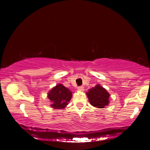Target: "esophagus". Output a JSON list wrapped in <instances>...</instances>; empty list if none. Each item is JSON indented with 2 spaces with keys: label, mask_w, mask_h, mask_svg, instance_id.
<instances>
[{
  "label": "esophagus",
  "mask_w": 150,
  "mask_h": 150,
  "mask_svg": "<svg viewBox=\"0 0 150 150\" xmlns=\"http://www.w3.org/2000/svg\"><path fill=\"white\" fill-rule=\"evenodd\" d=\"M83 88H84V87H83V86H80V87H79L77 88V89H78L79 91H83Z\"/></svg>",
  "instance_id": "34e87169"
}]
</instances>
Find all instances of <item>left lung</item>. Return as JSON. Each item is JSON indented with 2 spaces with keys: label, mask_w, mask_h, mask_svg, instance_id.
Returning a JSON list of instances; mask_svg holds the SVG:
<instances>
[{
  "label": "left lung",
  "mask_w": 150,
  "mask_h": 150,
  "mask_svg": "<svg viewBox=\"0 0 150 150\" xmlns=\"http://www.w3.org/2000/svg\"><path fill=\"white\" fill-rule=\"evenodd\" d=\"M90 104L95 107L103 108L109 104L110 94L100 85H96L87 93Z\"/></svg>",
  "instance_id": "left-lung-1"
}]
</instances>
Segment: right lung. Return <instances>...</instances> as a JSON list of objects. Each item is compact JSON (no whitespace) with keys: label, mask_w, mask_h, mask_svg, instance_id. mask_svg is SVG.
I'll list each match as a JSON object with an SVG mask.
<instances>
[{"label":"right lung","mask_w":150,"mask_h":150,"mask_svg":"<svg viewBox=\"0 0 150 150\" xmlns=\"http://www.w3.org/2000/svg\"><path fill=\"white\" fill-rule=\"evenodd\" d=\"M47 97L52 101V107L55 109H63L71 98L72 92L63 85L58 84L49 91Z\"/></svg>","instance_id":"obj_1"}]
</instances>
